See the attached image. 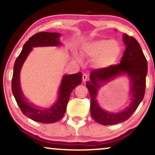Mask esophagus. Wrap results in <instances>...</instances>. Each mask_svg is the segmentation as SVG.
<instances>
[{"label":"esophagus","mask_w":155,"mask_h":155,"mask_svg":"<svg viewBox=\"0 0 155 155\" xmlns=\"http://www.w3.org/2000/svg\"><path fill=\"white\" fill-rule=\"evenodd\" d=\"M88 79H89V76H88L87 74H83V76H82V81H83V83H85L88 80Z\"/></svg>","instance_id":"obj_1"}]
</instances>
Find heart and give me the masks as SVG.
Returning a JSON list of instances; mask_svg holds the SVG:
<instances>
[{
	"mask_svg": "<svg viewBox=\"0 0 155 155\" xmlns=\"http://www.w3.org/2000/svg\"><path fill=\"white\" fill-rule=\"evenodd\" d=\"M84 51L94 58V64L99 68H107L114 65L121 54V46L115 40L98 39L84 46Z\"/></svg>",
	"mask_w": 155,
	"mask_h": 155,
	"instance_id": "obj_1",
	"label": "heart"
}]
</instances>
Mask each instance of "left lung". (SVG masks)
<instances>
[{
	"label": "left lung",
	"mask_w": 155,
	"mask_h": 155,
	"mask_svg": "<svg viewBox=\"0 0 155 155\" xmlns=\"http://www.w3.org/2000/svg\"><path fill=\"white\" fill-rule=\"evenodd\" d=\"M125 49L120 64L107 68H99L90 74L87 82L91 97L90 112L92 118L102 125H113L126 121L137 109L144 96L147 61L141 46L134 37L124 34L122 37ZM127 75L130 79V100L129 105L119 113L104 110L97 103L96 97L99 89L119 75Z\"/></svg>",
	"instance_id": "8db88e82"
}]
</instances>
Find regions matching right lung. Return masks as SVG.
Instances as JSON below:
<instances>
[{
    "label": "right lung",
    "mask_w": 155,
    "mask_h": 155,
    "mask_svg": "<svg viewBox=\"0 0 155 155\" xmlns=\"http://www.w3.org/2000/svg\"><path fill=\"white\" fill-rule=\"evenodd\" d=\"M61 34L58 33L40 32L31 36L23 45L21 54L15 60L13 66L12 78V92L15 101L23 114L35 121L44 124H51L60 120L65 114L70 94L76 86L82 82L81 72L63 76L58 91L57 100L51 107L44 108L31 102L25 97L20 81L21 68L25 59L34 47L61 46Z\"/></svg>",
    "instance_id": "obj_1"
}]
</instances>
